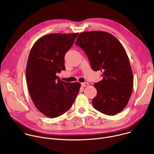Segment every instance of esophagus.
Listing matches in <instances>:
<instances>
[{
	"label": "esophagus",
	"instance_id": "1",
	"mask_svg": "<svg viewBox=\"0 0 154 154\" xmlns=\"http://www.w3.org/2000/svg\"><path fill=\"white\" fill-rule=\"evenodd\" d=\"M81 85L82 86H83V87H85V86H88L89 85V84L87 82H83V83H81Z\"/></svg>",
	"mask_w": 154,
	"mask_h": 154
}]
</instances>
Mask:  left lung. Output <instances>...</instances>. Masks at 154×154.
Wrapping results in <instances>:
<instances>
[{
    "mask_svg": "<svg viewBox=\"0 0 154 154\" xmlns=\"http://www.w3.org/2000/svg\"><path fill=\"white\" fill-rule=\"evenodd\" d=\"M75 44L86 54L92 69L102 72L103 79L94 83V108L109 116L121 112L134 86L132 70L122 45L112 34L102 31L81 33Z\"/></svg>",
    "mask_w": 154,
    "mask_h": 154,
    "instance_id": "8db88e82",
    "label": "left lung"
}]
</instances>
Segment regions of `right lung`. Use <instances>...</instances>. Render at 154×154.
I'll list each match as a JSON object with an SVG mask.
<instances>
[{
  "instance_id": "add662e5",
  "label": "right lung",
  "mask_w": 154,
  "mask_h": 154,
  "mask_svg": "<svg viewBox=\"0 0 154 154\" xmlns=\"http://www.w3.org/2000/svg\"><path fill=\"white\" fill-rule=\"evenodd\" d=\"M77 35L43 36L30 51L26 71L29 91L35 106L48 117L57 118L69 110L79 93V83L63 82L57 76L65 69V54Z\"/></svg>"
}]
</instances>
